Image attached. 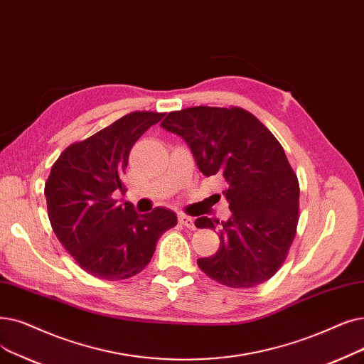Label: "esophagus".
<instances>
[{"mask_svg": "<svg viewBox=\"0 0 364 364\" xmlns=\"http://www.w3.org/2000/svg\"><path fill=\"white\" fill-rule=\"evenodd\" d=\"M178 221H180V225H183V226H184V228H187V229H192V230H195V229H196V226H195V220H193L192 217L186 215V214H178Z\"/></svg>", "mask_w": 364, "mask_h": 364, "instance_id": "obj_1", "label": "esophagus"}]
</instances>
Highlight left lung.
<instances>
[{"instance_id":"obj_1","label":"left lung","mask_w":364,"mask_h":364,"mask_svg":"<svg viewBox=\"0 0 364 364\" xmlns=\"http://www.w3.org/2000/svg\"><path fill=\"white\" fill-rule=\"evenodd\" d=\"M164 129L191 147L205 177H223L232 215L199 217V229H218L220 247L198 266L232 289L272 278L286 260L299 221V181L274 134L240 107H191L169 113Z\"/></svg>"}]
</instances>
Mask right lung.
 <instances>
[{
    "mask_svg": "<svg viewBox=\"0 0 364 364\" xmlns=\"http://www.w3.org/2000/svg\"><path fill=\"white\" fill-rule=\"evenodd\" d=\"M164 113L134 112L60 153L44 186L47 213L59 242L83 271L101 279L139 274L162 233L177 225L166 208L138 214L113 198L136 139Z\"/></svg>",
    "mask_w": 364,
    "mask_h": 364,
    "instance_id": "obj_1",
    "label": "right lung"
}]
</instances>
